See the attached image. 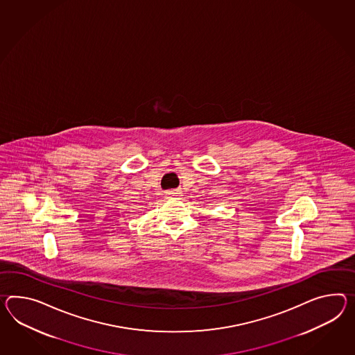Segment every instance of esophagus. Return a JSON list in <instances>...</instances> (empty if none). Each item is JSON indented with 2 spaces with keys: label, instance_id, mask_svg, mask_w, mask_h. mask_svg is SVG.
I'll use <instances>...</instances> for the list:
<instances>
[{
  "label": "esophagus",
  "instance_id": "obj_1",
  "mask_svg": "<svg viewBox=\"0 0 355 355\" xmlns=\"http://www.w3.org/2000/svg\"><path fill=\"white\" fill-rule=\"evenodd\" d=\"M166 193H168V196H171V198H172V196H178V195H180V192H177V191L174 190L168 191Z\"/></svg>",
  "mask_w": 355,
  "mask_h": 355
}]
</instances>
